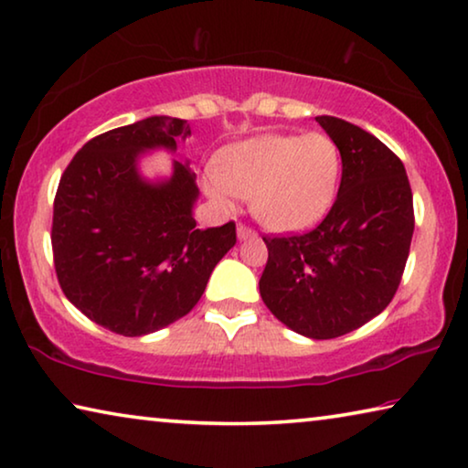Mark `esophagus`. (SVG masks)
Here are the masks:
<instances>
[{
  "mask_svg": "<svg viewBox=\"0 0 468 468\" xmlns=\"http://www.w3.org/2000/svg\"><path fill=\"white\" fill-rule=\"evenodd\" d=\"M254 235H256V233L251 231V229H250L248 225H241V222H239V225H237V239H239V241L250 239V237H254Z\"/></svg>",
  "mask_w": 468,
  "mask_h": 468,
  "instance_id": "1",
  "label": "esophagus"
}]
</instances>
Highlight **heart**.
<instances>
[{
	"instance_id": "1",
	"label": "heart",
	"mask_w": 468,
	"mask_h": 468,
	"mask_svg": "<svg viewBox=\"0 0 468 468\" xmlns=\"http://www.w3.org/2000/svg\"><path fill=\"white\" fill-rule=\"evenodd\" d=\"M341 154L327 133L261 135L227 147L206 194L220 207L233 196L250 199L251 214L271 231L292 233L321 220L337 194Z\"/></svg>"
}]
</instances>
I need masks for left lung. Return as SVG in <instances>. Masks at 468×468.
I'll use <instances>...</instances> for the list:
<instances>
[{
  "mask_svg": "<svg viewBox=\"0 0 468 468\" xmlns=\"http://www.w3.org/2000/svg\"><path fill=\"white\" fill-rule=\"evenodd\" d=\"M341 154L335 204L313 231L262 237L266 308L310 339H333L381 314L398 292L414 231L402 160L375 135L316 116Z\"/></svg>",
  "mask_w": 468,
  "mask_h": 468,
  "instance_id": "obj_1",
  "label": "left lung"
}]
</instances>
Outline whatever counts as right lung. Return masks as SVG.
<instances>
[{
	"label": "right lung",
	"instance_id": "1",
	"mask_svg": "<svg viewBox=\"0 0 468 468\" xmlns=\"http://www.w3.org/2000/svg\"><path fill=\"white\" fill-rule=\"evenodd\" d=\"M187 121L150 116L80 147L54 199L56 274L66 298L93 323L139 337L179 321L202 298L220 258L235 246V222L197 229L199 196L189 162L147 181L141 154L176 152Z\"/></svg>",
	"mask_w": 468,
	"mask_h": 468
}]
</instances>
